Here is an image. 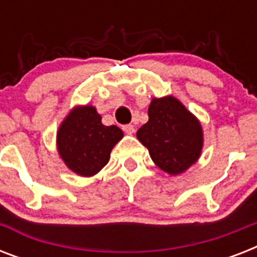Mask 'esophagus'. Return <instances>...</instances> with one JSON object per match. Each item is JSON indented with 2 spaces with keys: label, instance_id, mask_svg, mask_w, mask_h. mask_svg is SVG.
<instances>
[{
  "label": "esophagus",
  "instance_id": "esophagus-1",
  "mask_svg": "<svg viewBox=\"0 0 257 257\" xmlns=\"http://www.w3.org/2000/svg\"><path fill=\"white\" fill-rule=\"evenodd\" d=\"M122 131H124L126 135H133V133H135V131H136V128H135V125L128 124V125H124V126H122Z\"/></svg>",
  "mask_w": 257,
  "mask_h": 257
}]
</instances>
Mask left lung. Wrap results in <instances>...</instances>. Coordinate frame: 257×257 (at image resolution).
<instances>
[{
    "instance_id": "left-lung-1",
    "label": "left lung",
    "mask_w": 257,
    "mask_h": 257,
    "mask_svg": "<svg viewBox=\"0 0 257 257\" xmlns=\"http://www.w3.org/2000/svg\"><path fill=\"white\" fill-rule=\"evenodd\" d=\"M149 120L137 131L153 163L169 175H180L199 160L203 129L199 120L173 96L153 98Z\"/></svg>"
}]
</instances>
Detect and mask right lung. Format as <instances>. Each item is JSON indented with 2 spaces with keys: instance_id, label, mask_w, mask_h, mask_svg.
<instances>
[{
  "instance_id": "1",
  "label": "right lung",
  "mask_w": 257,
  "mask_h": 257,
  "mask_svg": "<svg viewBox=\"0 0 257 257\" xmlns=\"http://www.w3.org/2000/svg\"><path fill=\"white\" fill-rule=\"evenodd\" d=\"M122 136L118 126L101 122L94 106H76L58 128L57 151L70 171L89 177L108 164L113 147Z\"/></svg>"
}]
</instances>
